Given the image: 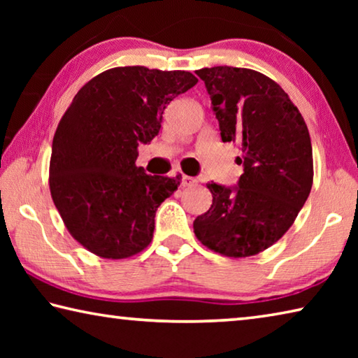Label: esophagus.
<instances>
[{
	"label": "esophagus",
	"instance_id": "obj_1",
	"mask_svg": "<svg viewBox=\"0 0 358 358\" xmlns=\"http://www.w3.org/2000/svg\"><path fill=\"white\" fill-rule=\"evenodd\" d=\"M197 183V180L196 178H192V177H187V175H183V177H181V185L183 186H194Z\"/></svg>",
	"mask_w": 358,
	"mask_h": 358
}]
</instances>
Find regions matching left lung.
I'll return each instance as SVG.
<instances>
[{"label": "left lung", "instance_id": "8db88e82", "mask_svg": "<svg viewBox=\"0 0 358 358\" xmlns=\"http://www.w3.org/2000/svg\"><path fill=\"white\" fill-rule=\"evenodd\" d=\"M220 121L222 142L237 143L243 175L237 187L211 181L207 213L194 234L226 257H250L275 245L305 205L313 186L308 126L287 93L270 77L234 66L196 71Z\"/></svg>", "mask_w": 358, "mask_h": 358}]
</instances>
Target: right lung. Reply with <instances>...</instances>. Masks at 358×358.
Returning a JSON list of instances; mask_svg holds the SVG:
<instances>
[{
    "label": "right lung",
    "mask_w": 358,
    "mask_h": 358,
    "mask_svg": "<svg viewBox=\"0 0 358 358\" xmlns=\"http://www.w3.org/2000/svg\"><path fill=\"white\" fill-rule=\"evenodd\" d=\"M197 78L187 71L123 66L101 72L74 96L52 143L48 185L66 229L102 259H126L151 243L159 205L181 175L136 166L137 147L157 136L169 102Z\"/></svg>",
    "instance_id": "add662e5"
}]
</instances>
